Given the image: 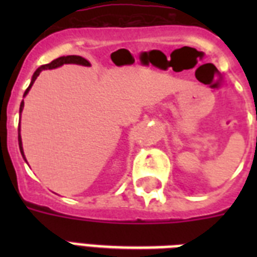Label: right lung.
I'll return each mask as SVG.
<instances>
[{
    "instance_id": "obj_1",
    "label": "right lung",
    "mask_w": 257,
    "mask_h": 257,
    "mask_svg": "<svg viewBox=\"0 0 257 257\" xmlns=\"http://www.w3.org/2000/svg\"><path fill=\"white\" fill-rule=\"evenodd\" d=\"M64 64H77V65H84V66H90V62L88 61V60H85L84 57H81V56H62V57H58L56 58V60H53L52 62H49V64H45V65H41L40 68H38L36 72H34L33 77H32V82H30L29 88L26 89L25 93H24V97L28 94V92L30 90V88H32V85H33V82L36 81V78L40 76V73H41L42 70H46V69H56V68H58V66L64 65ZM22 108H24V101L21 102V105H20V113L22 112ZM18 145H20V151H21V155L22 157L25 159V155H24V149H22V141H21V135H20V126H18ZM26 161V159H25Z\"/></svg>"
}]
</instances>
